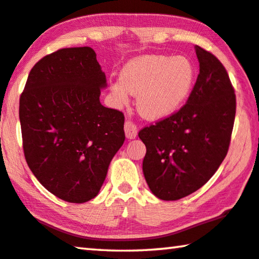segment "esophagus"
I'll list each match as a JSON object with an SVG mask.
<instances>
[{"label":"esophagus","instance_id":"esophagus-1","mask_svg":"<svg viewBox=\"0 0 259 259\" xmlns=\"http://www.w3.org/2000/svg\"><path fill=\"white\" fill-rule=\"evenodd\" d=\"M124 131H125V136L129 139H133L137 136V125L135 124L133 121H125L124 123Z\"/></svg>","mask_w":259,"mask_h":259}]
</instances>
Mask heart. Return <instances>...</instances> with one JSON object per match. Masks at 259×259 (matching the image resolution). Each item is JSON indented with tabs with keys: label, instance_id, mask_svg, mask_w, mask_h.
I'll return each mask as SVG.
<instances>
[{
	"label": "heart",
	"instance_id": "b5f03b06",
	"mask_svg": "<svg viewBox=\"0 0 259 259\" xmlns=\"http://www.w3.org/2000/svg\"><path fill=\"white\" fill-rule=\"evenodd\" d=\"M195 68L184 56L146 55L135 59L114 81L112 91L121 104L138 94L137 106L145 117L157 120L178 110L190 96Z\"/></svg>",
	"mask_w": 259,
	"mask_h": 259
}]
</instances>
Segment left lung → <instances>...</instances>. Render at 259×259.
<instances>
[{
	"instance_id": "left-lung-1",
	"label": "left lung",
	"mask_w": 259,
	"mask_h": 259,
	"mask_svg": "<svg viewBox=\"0 0 259 259\" xmlns=\"http://www.w3.org/2000/svg\"><path fill=\"white\" fill-rule=\"evenodd\" d=\"M199 73L186 105L138 133L146 146L143 171L160 199L176 200L202 188L231 144L236 97L223 63L196 46Z\"/></svg>"
}]
</instances>
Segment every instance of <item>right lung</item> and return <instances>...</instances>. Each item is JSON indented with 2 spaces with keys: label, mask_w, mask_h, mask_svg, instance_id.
<instances>
[{
  "label": "right lung",
  "mask_w": 259,
  "mask_h": 259,
  "mask_svg": "<svg viewBox=\"0 0 259 259\" xmlns=\"http://www.w3.org/2000/svg\"><path fill=\"white\" fill-rule=\"evenodd\" d=\"M105 86L91 47L61 48L34 64L20 94L27 165L65 202L85 203L98 195L125 139L124 115L100 104Z\"/></svg>",
  "instance_id": "add662e5"
}]
</instances>
